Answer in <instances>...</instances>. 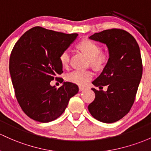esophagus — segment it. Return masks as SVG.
<instances>
[{"label": "esophagus", "mask_w": 151, "mask_h": 151, "mask_svg": "<svg viewBox=\"0 0 151 151\" xmlns=\"http://www.w3.org/2000/svg\"><path fill=\"white\" fill-rule=\"evenodd\" d=\"M85 88H84V87L83 86H79V91H83V90H85Z\"/></svg>", "instance_id": "esophagus-1"}]
</instances>
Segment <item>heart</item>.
Returning a JSON list of instances; mask_svg holds the SVG:
<instances>
[{
  "mask_svg": "<svg viewBox=\"0 0 151 151\" xmlns=\"http://www.w3.org/2000/svg\"><path fill=\"white\" fill-rule=\"evenodd\" d=\"M84 54L89 58V62L96 68H100L103 67L106 63V56L100 53V47L97 44L89 40H84L78 45ZM70 52L69 50H65L61 53L60 56V60L63 67H67L70 62ZM93 73L88 70H75L66 74L65 79L67 81L84 86L91 81L93 78Z\"/></svg>",
  "mask_w": 151,
  "mask_h": 151,
  "instance_id": "b5f03b06",
  "label": "heart"
}]
</instances>
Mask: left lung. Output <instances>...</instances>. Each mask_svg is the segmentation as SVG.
I'll return each instance as SVG.
<instances>
[{"label": "left lung", "mask_w": 151, "mask_h": 151, "mask_svg": "<svg viewBox=\"0 0 151 151\" xmlns=\"http://www.w3.org/2000/svg\"><path fill=\"white\" fill-rule=\"evenodd\" d=\"M89 39L106 45L109 60L92 82L100 90L92 88L96 97L88 111L97 120L115 122L129 112L134 103L142 74L140 47L130 34L119 29L95 33ZM105 85L108 87L106 92L101 90Z\"/></svg>", "instance_id": "obj_1"}]
</instances>
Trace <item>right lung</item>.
<instances>
[{"label":"right lung","mask_w":151,"mask_h":151,"mask_svg":"<svg viewBox=\"0 0 151 151\" xmlns=\"http://www.w3.org/2000/svg\"><path fill=\"white\" fill-rule=\"evenodd\" d=\"M78 35L35 27L14 45L9 61L11 81L19 105L31 119L40 122L55 120L78 92V86L70 82H63L59 88L50 85L63 72L61 53Z\"/></svg>","instance_id":"1"}]
</instances>
